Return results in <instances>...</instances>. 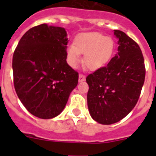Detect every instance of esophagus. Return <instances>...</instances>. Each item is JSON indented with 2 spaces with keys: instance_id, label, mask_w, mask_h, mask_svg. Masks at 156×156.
Instances as JSON below:
<instances>
[{
  "instance_id": "esophagus-1",
  "label": "esophagus",
  "mask_w": 156,
  "mask_h": 156,
  "mask_svg": "<svg viewBox=\"0 0 156 156\" xmlns=\"http://www.w3.org/2000/svg\"><path fill=\"white\" fill-rule=\"evenodd\" d=\"M85 79L86 77L84 76V75H79V76H78V81H79V82H83V81H85Z\"/></svg>"
}]
</instances>
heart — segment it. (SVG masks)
Masks as SVG:
<instances>
[{
    "label": "heart",
    "instance_id": "heart-1",
    "mask_svg": "<svg viewBox=\"0 0 156 156\" xmlns=\"http://www.w3.org/2000/svg\"><path fill=\"white\" fill-rule=\"evenodd\" d=\"M115 51V43L111 37L100 32H84L78 34L73 46H69L66 56L69 65L76 68L84 54L83 64L89 70L98 71L108 63Z\"/></svg>",
    "mask_w": 156,
    "mask_h": 156
}]
</instances>
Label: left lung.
<instances>
[{"label":"left lung","instance_id":"1","mask_svg":"<svg viewBox=\"0 0 156 156\" xmlns=\"http://www.w3.org/2000/svg\"><path fill=\"white\" fill-rule=\"evenodd\" d=\"M118 54L106 67L86 78L90 116L102 125H112L127 116L136 106L145 80V66L139 45L125 32L114 30Z\"/></svg>","mask_w":156,"mask_h":156}]
</instances>
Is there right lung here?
<instances>
[{
  "label": "right lung",
  "mask_w": 156,
  "mask_h": 156,
  "mask_svg": "<svg viewBox=\"0 0 156 156\" xmlns=\"http://www.w3.org/2000/svg\"><path fill=\"white\" fill-rule=\"evenodd\" d=\"M68 42L64 28L44 23L26 31L14 51L16 92L36 117L50 119L59 115L78 84V73L66 62Z\"/></svg>",
  "instance_id": "1"
}]
</instances>
